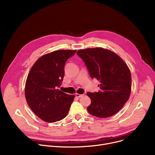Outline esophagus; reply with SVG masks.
<instances>
[{
    "label": "esophagus",
    "instance_id": "34e87169",
    "mask_svg": "<svg viewBox=\"0 0 155 155\" xmlns=\"http://www.w3.org/2000/svg\"><path fill=\"white\" fill-rule=\"evenodd\" d=\"M83 95H84V94H75V96H76L77 97H78V98H79V97H82Z\"/></svg>",
    "mask_w": 155,
    "mask_h": 155
}]
</instances>
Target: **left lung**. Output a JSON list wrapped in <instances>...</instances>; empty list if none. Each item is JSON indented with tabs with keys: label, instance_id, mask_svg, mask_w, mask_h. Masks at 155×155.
Masks as SVG:
<instances>
[{
	"label": "left lung",
	"instance_id": "obj_1",
	"mask_svg": "<svg viewBox=\"0 0 155 155\" xmlns=\"http://www.w3.org/2000/svg\"><path fill=\"white\" fill-rule=\"evenodd\" d=\"M84 61L91 77L100 81V91L87 92L91 115L105 118L116 114L128 101L131 75L126 63L117 54L102 48H87L77 53Z\"/></svg>",
	"mask_w": 155,
	"mask_h": 155
}]
</instances>
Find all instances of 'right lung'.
Instances as JSON below:
<instances>
[{"label":"right lung","instance_id":"obj_1","mask_svg":"<svg viewBox=\"0 0 155 155\" xmlns=\"http://www.w3.org/2000/svg\"><path fill=\"white\" fill-rule=\"evenodd\" d=\"M76 50H58L42 56L32 67L26 82L25 96L35 114L47 123H55L66 117L74 95L60 91L64 64Z\"/></svg>","mask_w":155,"mask_h":155}]
</instances>
